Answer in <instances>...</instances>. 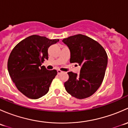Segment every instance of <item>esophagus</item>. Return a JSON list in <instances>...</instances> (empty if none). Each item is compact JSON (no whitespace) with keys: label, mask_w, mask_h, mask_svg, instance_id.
<instances>
[{"label":"esophagus","mask_w":128,"mask_h":128,"mask_svg":"<svg viewBox=\"0 0 128 128\" xmlns=\"http://www.w3.org/2000/svg\"><path fill=\"white\" fill-rule=\"evenodd\" d=\"M57 72H58V74H61L62 72V71H61L60 70H58V71H57Z\"/></svg>","instance_id":"esophagus-1"}]
</instances>
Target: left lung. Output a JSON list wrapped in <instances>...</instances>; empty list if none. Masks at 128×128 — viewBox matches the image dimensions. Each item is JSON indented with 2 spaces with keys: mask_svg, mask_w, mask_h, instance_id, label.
I'll use <instances>...</instances> for the list:
<instances>
[{
  "mask_svg": "<svg viewBox=\"0 0 128 128\" xmlns=\"http://www.w3.org/2000/svg\"><path fill=\"white\" fill-rule=\"evenodd\" d=\"M70 51V63L81 66L80 74L68 72L64 83L68 94L77 99L92 95L101 86L105 74L108 56L100 43L86 35L78 34L62 40Z\"/></svg>",
  "mask_w": 128,
  "mask_h": 128,
  "instance_id": "8db88e82",
  "label": "left lung"
}]
</instances>
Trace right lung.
<instances>
[{"mask_svg":"<svg viewBox=\"0 0 128 128\" xmlns=\"http://www.w3.org/2000/svg\"><path fill=\"white\" fill-rule=\"evenodd\" d=\"M59 41L34 34L18 42L10 52L7 62L9 75L26 97L38 99L48 92L58 72L47 70L41 64L48 59L49 47Z\"/></svg>","mask_w":128,"mask_h":128,"instance_id":"obj_1","label":"right lung"}]
</instances>
